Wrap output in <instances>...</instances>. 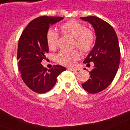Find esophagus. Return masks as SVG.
Returning <instances> with one entry per match:
<instances>
[{
	"mask_svg": "<svg viewBox=\"0 0 130 130\" xmlns=\"http://www.w3.org/2000/svg\"><path fill=\"white\" fill-rule=\"evenodd\" d=\"M68 69H69V70H71V71H75V72L79 70V69L78 68H73V67H69Z\"/></svg>",
	"mask_w": 130,
	"mask_h": 130,
	"instance_id": "1",
	"label": "esophagus"
}]
</instances>
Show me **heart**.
<instances>
[{
  "mask_svg": "<svg viewBox=\"0 0 130 130\" xmlns=\"http://www.w3.org/2000/svg\"><path fill=\"white\" fill-rule=\"evenodd\" d=\"M60 29L63 34L74 37L73 46L83 53L89 52L95 43L94 32L87 28L85 24L75 20H70L61 26ZM59 34L57 31L50 28L46 34V41L50 50H55L58 45ZM79 53L77 50H62L57 55L58 63L65 66H73L79 58Z\"/></svg>",
  "mask_w": 130,
  "mask_h": 130,
  "instance_id": "b5f03b06",
  "label": "heart"
}]
</instances>
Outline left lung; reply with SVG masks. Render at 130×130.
I'll use <instances>...</instances> for the list:
<instances>
[{"label":"left lung","instance_id":"obj_1","mask_svg":"<svg viewBox=\"0 0 130 130\" xmlns=\"http://www.w3.org/2000/svg\"><path fill=\"white\" fill-rule=\"evenodd\" d=\"M93 25L96 34L94 47L83 63L93 62L90 79L82 83L83 88L91 93H97L107 88L113 82L119 68L120 49L117 35L109 23L97 17H81Z\"/></svg>","mask_w":130,"mask_h":130}]
</instances>
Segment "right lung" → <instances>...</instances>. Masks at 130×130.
<instances>
[{
  "label": "right lung",
  "instance_id": "right-lung-1",
  "mask_svg": "<svg viewBox=\"0 0 130 130\" xmlns=\"http://www.w3.org/2000/svg\"><path fill=\"white\" fill-rule=\"evenodd\" d=\"M63 19L47 16L36 18L28 23L19 40L17 60L21 77L29 89L38 93L50 91L55 85L57 76L66 70L59 65L47 70L41 63L48 52L46 34L49 25Z\"/></svg>",
  "mask_w": 130,
  "mask_h": 130
}]
</instances>
